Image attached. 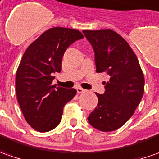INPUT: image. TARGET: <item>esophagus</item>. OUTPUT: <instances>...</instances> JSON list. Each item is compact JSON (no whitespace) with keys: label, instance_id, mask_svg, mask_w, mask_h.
<instances>
[{"label":"esophagus","instance_id":"1","mask_svg":"<svg viewBox=\"0 0 159 159\" xmlns=\"http://www.w3.org/2000/svg\"><path fill=\"white\" fill-rule=\"evenodd\" d=\"M76 90H77V93H83L85 90L83 89V88H81V87H78V88H76Z\"/></svg>","mask_w":159,"mask_h":159}]
</instances>
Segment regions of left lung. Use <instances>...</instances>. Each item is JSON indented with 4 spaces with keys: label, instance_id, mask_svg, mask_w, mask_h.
I'll use <instances>...</instances> for the list:
<instances>
[{
    "label": "left lung",
    "instance_id": "obj_1",
    "mask_svg": "<svg viewBox=\"0 0 159 159\" xmlns=\"http://www.w3.org/2000/svg\"><path fill=\"white\" fill-rule=\"evenodd\" d=\"M95 52L97 73H107L106 91L98 94V106L88 120L95 129L111 132L134 114L144 92V76L129 43L111 29L83 30Z\"/></svg>",
    "mask_w": 159,
    "mask_h": 159
}]
</instances>
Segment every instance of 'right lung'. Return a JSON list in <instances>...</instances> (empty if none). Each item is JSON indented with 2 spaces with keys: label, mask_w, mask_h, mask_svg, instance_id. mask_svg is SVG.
Segmentation results:
<instances>
[{
  "label": "right lung",
  "mask_w": 159,
  "mask_h": 159,
  "mask_svg": "<svg viewBox=\"0 0 159 159\" xmlns=\"http://www.w3.org/2000/svg\"><path fill=\"white\" fill-rule=\"evenodd\" d=\"M83 38L78 30L53 27L43 32L24 53L16 75V98L25 120L36 131L55 129L64 106L75 96V89H55L52 75L61 72L66 49Z\"/></svg>",
  "instance_id": "obj_1"
}]
</instances>
